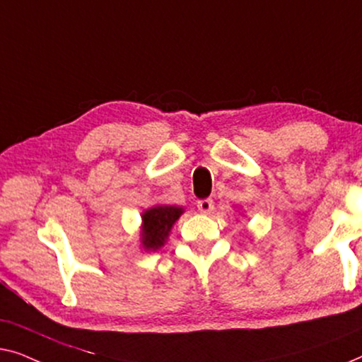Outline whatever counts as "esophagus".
<instances>
[{
    "instance_id": "34e87169",
    "label": "esophagus",
    "mask_w": 362,
    "mask_h": 362,
    "mask_svg": "<svg viewBox=\"0 0 362 362\" xmlns=\"http://www.w3.org/2000/svg\"><path fill=\"white\" fill-rule=\"evenodd\" d=\"M197 208H198V211L203 213V215H210V213L213 211V200H210V198H205V200H198Z\"/></svg>"
}]
</instances>
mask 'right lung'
Here are the masks:
<instances>
[{"mask_svg": "<svg viewBox=\"0 0 362 362\" xmlns=\"http://www.w3.org/2000/svg\"><path fill=\"white\" fill-rule=\"evenodd\" d=\"M185 211L183 206L154 205L142 211L139 226V246L146 252H156L169 239L172 226Z\"/></svg>", "mask_w": 362, "mask_h": 362, "instance_id": "add662e5", "label": "right lung"}]
</instances>
